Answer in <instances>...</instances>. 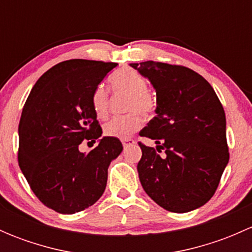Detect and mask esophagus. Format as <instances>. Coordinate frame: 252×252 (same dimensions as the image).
Segmentation results:
<instances>
[{
    "mask_svg": "<svg viewBox=\"0 0 252 252\" xmlns=\"http://www.w3.org/2000/svg\"><path fill=\"white\" fill-rule=\"evenodd\" d=\"M122 142H123L124 146H128V145L134 144V142H135V140H134V139H131V138H126V139H123V140H122Z\"/></svg>",
    "mask_w": 252,
    "mask_h": 252,
    "instance_id": "1",
    "label": "esophagus"
}]
</instances>
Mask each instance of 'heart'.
Here are the masks:
<instances>
[{
  "instance_id": "b5f03b06",
  "label": "heart",
  "mask_w": 252,
  "mask_h": 252,
  "mask_svg": "<svg viewBox=\"0 0 252 252\" xmlns=\"http://www.w3.org/2000/svg\"><path fill=\"white\" fill-rule=\"evenodd\" d=\"M110 85L114 93L128 95L126 110L130 111L124 116L114 117L105 124V134L111 138L126 139L141 128L144 117H151L157 107L156 97L147 90V80L140 73L133 69H121L110 78ZM91 107L98 119L108 116L110 97L103 86H97L91 95Z\"/></svg>"
}]
</instances>
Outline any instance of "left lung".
<instances>
[{
  "label": "left lung",
  "mask_w": 252,
  "mask_h": 252,
  "mask_svg": "<svg viewBox=\"0 0 252 252\" xmlns=\"http://www.w3.org/2000/svg\"><path fill=\"white\" fill-rule=\"evenodd\" d=\"M156 90V117L140 131L156 149L141 144L139 179L164 210L184 213L204 206L217 190L229 161L225 113L205 78L183 65L130 63ZM163 149L164 158L158 154Z\"/></svg>",
  "instance_id": "8db88e82"
}]
</instances>
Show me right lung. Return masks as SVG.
Here are the masks:
<instances>
[{
	"instance_id": "1",
	"label": "right lung",
	"mask_w": 252,
	"mask_h": 252,
	"mask_svg": "<svg viewBox=\"0 0 252 252\" xmlns=\"http://www.w3.org/2000/svg\"><path fill=\"white\" fill-rule=\"evenodd\" d=\"M117 63L69 60L53 65L30 91L19 128L18 163L32 192L47 207L73 215L94 205L106 189L108 166L123 145L103 136L91 107L93 91ZM84 140H99L89 154Z\"/></svg>"
}]
</instances>
